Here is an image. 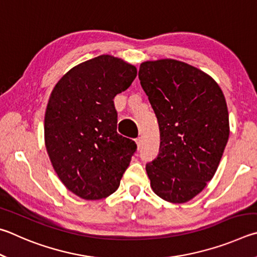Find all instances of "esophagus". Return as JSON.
Returning a JSON list of instances; mask_svg holds the SVG:
<instances>
[{"instance_id": "34e87169", "label": "esophagus", "mask_w": 257, "mask_h": 257, "mask_svg": "<svg viewBox=\"0 0 257 257\" xmlns=\"http://www.w3.org/2000/svg\"><path fill=\"white\" fill-rule=\"evenodd\" d=\"M136 143L138 146V149H140L141 146H142V138H137L136 139Z\"/></svg>"}]
</instances>
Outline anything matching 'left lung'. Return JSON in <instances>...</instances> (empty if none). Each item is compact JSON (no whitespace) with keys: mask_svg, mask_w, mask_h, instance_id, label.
<instances>
[{"mask_svg":"<svg viewBox=\"0 0 257 257\" xmlns=\"http://www.w3.org/2000/svg\"><path fill=\"white\" fill-rule=\"evenodd\" d=\"M139 79L160 131L159 154L146 166L151 187L165 201L185 203L218 169L229 138L226 99L210 75L170 58L143 62Z\"/></svg>","mask_w":257,"mask_h":257,"instance_id":"obj_1","label":"left lung"}]
</instances>
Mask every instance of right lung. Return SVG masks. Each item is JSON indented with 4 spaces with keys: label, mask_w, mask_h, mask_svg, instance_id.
Instances as JSON below:
<instances>
[{
    "label": "right lung",
    "mask_w": 257,
    "mask_h": 257,
    "mask_svg": "<svg viewBox=\"0 0 257 257\" xmlns=\"http://www.w3.org/2000/svg\"><path fill=\"white\" fill-rule=\"evenodd\" d=\"M137 76V67L100 55L71 69L58 81L45 112V146L67 190L84 200L112 194L137 151L117 133L114 98Z\"/></svg>",
    "instance_id": "add662e5"
}]
</instances>
